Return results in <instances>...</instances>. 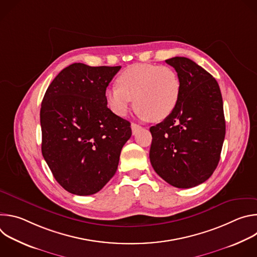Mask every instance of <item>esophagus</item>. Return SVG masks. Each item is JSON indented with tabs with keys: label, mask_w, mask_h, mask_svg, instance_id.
<instances>
[{
	"label": "esophagus",
	"mask_w": 257,
	"mask_h": 257,
	"mask_svg": "<svg viewBox=\"0 0 257 257\" xmlns=\"http://www.w3.org/2000/svg\"><path fill=\"white\" fill-rule=\"evenodd\" d=\"M131 129H132L133 135H135V134L141 129V126H139V125H137V124H135V123H132V124H131Z\"/></svg>",
	"instance_id": "34e87169"
}]
</instances>
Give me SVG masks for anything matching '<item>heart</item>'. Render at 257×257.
I'll return each instance as SVG.
<instances>
[{
  "label": "heart",
  "instance_id": "1",
  "mask_svg": "<svg viewBox=\"0 0 257 257\" xmlns=\"http://www.w3.org/2000/svg\"><path fill=\"white\" fill-rule=\"evenodd\" d=\"M117 85L105 91L112 112L125 116L134 99L136 112L154 122L163 121L173 113L181 93L177 73L170 67L153 64L127 67L119 75Z\"/></svg>",
  "mask_w": 257,
  "mask_h": 257
}]
</instances>
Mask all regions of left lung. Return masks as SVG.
<instances>
[{
  "label": "left lung",
  "instance_id": "obj_1",
  "mask_svg": "<svg viewBox=\"0 0 257 257\" xmlns=\"http://www.w3.org/2000/svg\"><path fill=\"white\" fill-rule=\"evenodd\" d=\"M181 81L173 113L151 127L150 159L154 170L170 185L191 188L205 182L221 158L226 134L222 93L216 80L184 57L166 60Z\"/></svg>",
  "mask_w": 257,
  "mask_h": 257
}]
</instances>
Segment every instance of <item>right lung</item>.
Masks as SVG:
<instances>
[{
    "label": "right lung",
    "instance_id": "1",
    "mask_svg": "<svg viewBox=\"0 0 257 257\" xmlns=\"http://www.w3.org/2000/svg\"><path fill=\"white\" fill-rule=\"evenodd\" d=\"M121 69L74 63L48 87L41 107L42 153L68 192L91 195L115 175L130 123L107 107L105 90Z\"/></svg>",
    "mask_w": 257,
    "mask_h": 257
}]
</instances>
